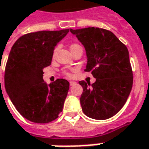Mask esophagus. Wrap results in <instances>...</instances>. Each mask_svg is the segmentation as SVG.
<instances>
[{"label": "esophagus", "mask_w": 149, "mask_h": 149, "mask_svg": "<svg viewBox=\"0 0 149 149\" xmlns=\"http://www.w3.org/2000/svg\"><path fill=\"white\" fill-rule=\"evenodd\" d=\"M70 86H73V85H74V84H76V82H74V81H70Z\"/></svg>", "instance_id": "1"}]
</instances>
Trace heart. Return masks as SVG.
<instances>
[{
  "mask_svg": "<svg viewBox=\"0 0 149 149\" xmlns=\"http://www.w3.org/2000/svg\"><path fill=\"white\" fill-rule=\"evenodd\" d=\"M80 47V46H79V44H76V43H74V44H72V45H71V46H70V51H71V50H73V49L76 48V47ZM57 49H58V47H55V49H54V54H55V52H56L57 51ZM65 74L66 75H68V76L70 75V74H69V73H68V72H66V71L65 72Z\"/></svg>",
  "mask_w": 149,
  "mask_h": 149,
  "instance_id": "b5f03b06",
  "label": "heart"
}]
</instances>
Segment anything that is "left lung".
Here are the masks:
<instances>
[{
    "instance_id": "left-lung-1",
    "label": "left lung",
    "mask_w": 149,
    "mask_h": 149,
    "mask_svg": "<svg viewBox=\"0 0 149 149\" xmlns=\"http://www.w3.org/2000/svg\"><path fill=\"white\" fill-rule=\"evenodd\" d=\"M70 32L86 50L85 71H91L95 83L79 82L83 87L80 104L87 116L111 118L123 107L133 85V71L126 46L109 30L85 28Z\"/></svg>"
}]
</instances>
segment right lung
<instances>
[{"label": "right lung", "instance_id": "obj_1", "mask_svg": "<svg viewBox=\"0 0 149 149\" xmlns=\"http://www.w3.org/2000/svg\"><path fill=\"white\" fill-rule=\"evenodd\" d=\"M70 29L38 31L21 36L11 47L5 70V87L17 111L32 122L53 121L62 111L70 83L58 79L48 86L43 69L54 48Z\"/></svg>", "mask_w": 149, "mask_h": 149}]
</instances>
